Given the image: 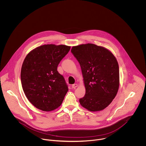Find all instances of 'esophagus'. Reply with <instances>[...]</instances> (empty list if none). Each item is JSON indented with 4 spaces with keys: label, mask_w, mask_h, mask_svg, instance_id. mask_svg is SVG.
<instances>
[{
    "label": "esophagus",
    "mask_w": 146,
    "mask_h": 146,
    "mask_svg": "<svg viewBox=\"0 0 146 146\" xmlns=\"http://www.w3.org/2000/svg\"><path fill=\"white\" fill-rule=\"evenodd\" d=\"M77 86H78V84H74L72 85V89H75Z\"/></svg>",
    "instance_id": "1"
}]
</instances>
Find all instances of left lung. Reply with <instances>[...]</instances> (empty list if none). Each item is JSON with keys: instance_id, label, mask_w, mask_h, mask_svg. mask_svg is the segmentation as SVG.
I'll list each match as a JSON object with an SVG mask.
<instances>
[{"instance_id": "left-lung-1", "label": "left lung", "mask_w": 146, "mask_h": 146, "mask_svg": "<svg viewBox=\"0 0 146 146\" xmlns=\"http://www.w3.org/2000/svg\"><path fill=\"white\" fill-rule=\"evenodd\" d=\"M71 51L80 63L85 88L80 104L90 111L103 110L112 102L119 90L116 58L106 48L90 43L72 46Z\"/></svg>"}]
</instances>
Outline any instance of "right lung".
I'll list each match as a JSON object with an SVG mask.
<instances>
[{"label":"right lung","mask_w":146,"mask_h":146,"mask_svg":"<svg viewBox=\"0 0 146 146\" xmlns=\"http://www.w3.org/2000/svg\"><path fill=\"white\" fill-rule=\"evenodd\" d=\"M70 48L43 45L25 57L21 68V84L27 98L37 108L51 111L62 104L68 89L57 67Z\"/></svg>","instance_id":"obj_1"}]
</instances>
